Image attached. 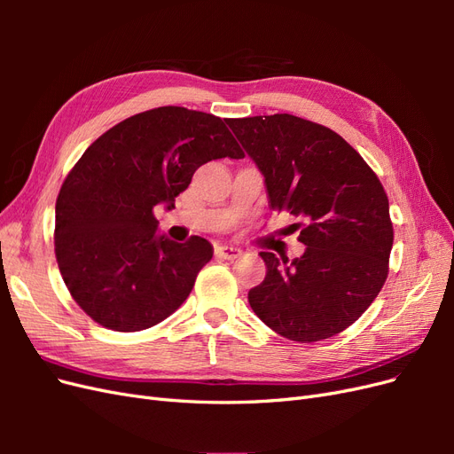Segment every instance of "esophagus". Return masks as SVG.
I'll return each instance as SVG.
<instances>
[{"mask_svg":"<svg viewBox=\"0 0 454 454\" xmlns=\"http://www.w3.org/2000/svg\"><path fill=\"white\" fill-rule=\"evenodd\" d=\"M215 255L222 257V259H239L242 255V250L240 248H235V246H215Z\"/></svg>","mask_w":454,"mask_h":454,"instance_id":"obj_1","label":"esophagus"}]
</instances>
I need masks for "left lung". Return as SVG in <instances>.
Returning a JSON list of instances; mask_svg holds the SVG:
<instances>
[{
	"instance_id": "8db88e82",
	"label": "left lung",
	"mask_w": 454,
	"mask_h": 454,
	"mask_svg": "<svg viewBox=\"0 0 454 454\" xmlns=\"http://www.w3.org/2000/svg\"><path fill=\"white\" fill-rule=\"evenodd\" d=\"M225 122L263 174L270 208L305 222L299 232L303 255L290 261L259 254L267 274L250 290V307L290 340L340 333L373 303L388 277L394 229L377 174L318 122L290 114Z\"/></svg>"
}]
</instances>
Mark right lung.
Segmentation results:
<instances>
[{"label":"right lung","mask_w":454,"mask_h":454,"mask_svg":"<svg viewBox=\"0 0 454 454\" xmlns=\"http://www.w3.org/2000/svg\"><path fill=\"white\" fill-rule=\"evenodd\" d=\"M244 153L215 115L164 106L132 115L92 142L64 180L54 210V254L75 303L114 332H140L180 309L212 244L157 235L155 206L195 170Z\"/></svg>","instance_id":"obj_1"}]
</instances>
